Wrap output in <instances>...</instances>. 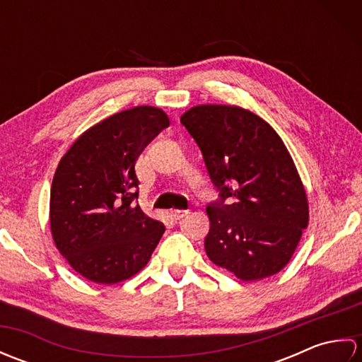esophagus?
Wrapping results in <instances>:
<instances>
[{
	"label": "esophagus",
	"instance_id": "esophagus-1",
	"mask_svg": "<svg viewBox=\"0 0 362 362\" xmlns=\"http://www.w3.org/2000/svg\"><path fill=\"white\" fill-rule=\"evenodd\" d=\"M188 213H189V210H171V218L174 221H179L182 218H185Z\"/></svg>",
	"mask_w": 362,
	"mask_h": 362
}]
</instances>
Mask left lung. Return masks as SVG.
<instances>
[{"label": "left lung", "mask_w": 362, "mask_h": 362, "mask_svg": "<svg viewBox=\"0 0 362 362\" xmlns=\"http://www.w3.org/2000/svg\"><path fill=\"white\" fill-rule=\"evenodd\" d=\"M180 122L218 191L206 205V255L245 281L280 272L308 226L305 189L281 138L255 113L232 105H197Z\"/></svg>", "instance_id": "obj_1"}]
</instances>
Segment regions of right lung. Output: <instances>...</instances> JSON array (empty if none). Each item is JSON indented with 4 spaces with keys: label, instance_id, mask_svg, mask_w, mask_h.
Instances as JSON below:
<instances>
[{
    "label": "right lung",
    "instance_id": "1",
    "mask_svg": "<svg viewBox=\"0 0 362 362\" xmlns=\"http://www.w3.org/2000/svg\"><path fill=\"white\" fill-rule=\"evenodd\" d=\"M168 126L163 110L135 107L88 129L60 160L51 187V232L86 279L112 284L135 275L165 233L138 205L135 163Z\"/></svg>",
    "mask_w": 362,
    "mask_h": 362
}]
</instances>
